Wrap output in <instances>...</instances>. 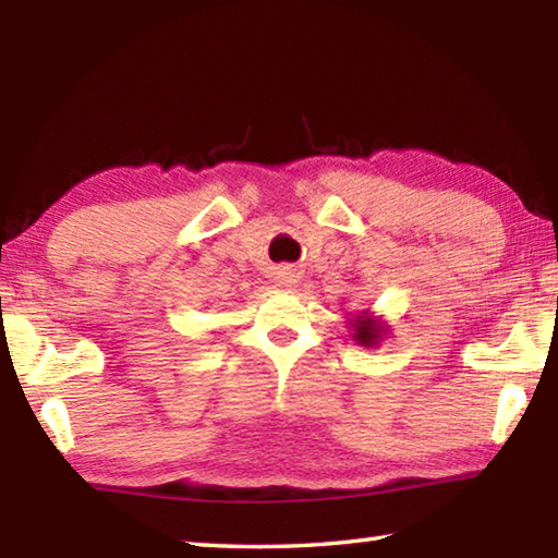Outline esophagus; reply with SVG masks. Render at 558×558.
I'll return each mask as SVG.
<instances>
[{
  "label": "esophagus",
  "mask_w": 558,
  "mask_h": 558,
  "mask_svg": "<svg viewBox=\"0 0 558 558\" xmlns=\"http://www.w3.org/2000/svg\"><path fill=\"white\" fill-rule=\"evenodd\" d=\"M295 278H298L295 270H286V272H282V280H286V282H292Z\"/></svg>",
  "instance_id": "34e87169"
}]
</instances>
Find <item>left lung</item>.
Here are the masks:
<instances>
[{"label":"left lung","mask_w":558,"mask_h":558,"mask_svg":"<svg viewBox=\"0 0 558 558\" xmlns=\"http://www.w3.org/2000/svg\"><path fill=\"white\" fill-rule=\"evenodd\" d=\"M381 329L379 325L374 323V319H356L354 323V339L359 344H376V339H379Z\"/></svg>","instance_id":"obj_1"}]
</instances>
